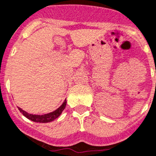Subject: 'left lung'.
<instances>
[{"mask_svg":"<svg viewBox=\"0 0 156 156\" xmlns=\"http://www.w3.org/2000/svg\"><path fill=\"white\" fill-rule=\"evenodd\" d=\"M155 73H156V71H155ZM155 86H156V85H155Z\"/></svg>","mask_w":156,"mask_h":156,"instance_id":"obj_1","label":"left lung"}]
</instances>
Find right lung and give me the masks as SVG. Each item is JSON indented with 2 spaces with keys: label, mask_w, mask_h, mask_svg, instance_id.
Returning a JSON list of instances; mask_svg holds the SVG:
<instances>
[{
  "label": "right lung",
  "mask_w": 156,
  "mask_h": 156,
  "mask_svg": "<svg viewBox=\"0 0 156 156\" xmlns=\"http://www.w3.org/2000/svg\"><path fill=\"white\" fill-rule=\"evenodd\" d=\"M66 99L65 100V101L63 102V104L60 105V106L56 109L54 111H52L51 113H48V114H45V115H32V114H28V112H26L24 110H23L21 108L18 107V109L20 110V112L22 113L23 115H24L27 119H30V120L33 121V122H36V123H50V122H52L54 121L55 119L59 117V115H61V113L63 112V110H65V106H66Z\"/></svg>",
  "instance_id": "add662e5"
}]
</instances>
